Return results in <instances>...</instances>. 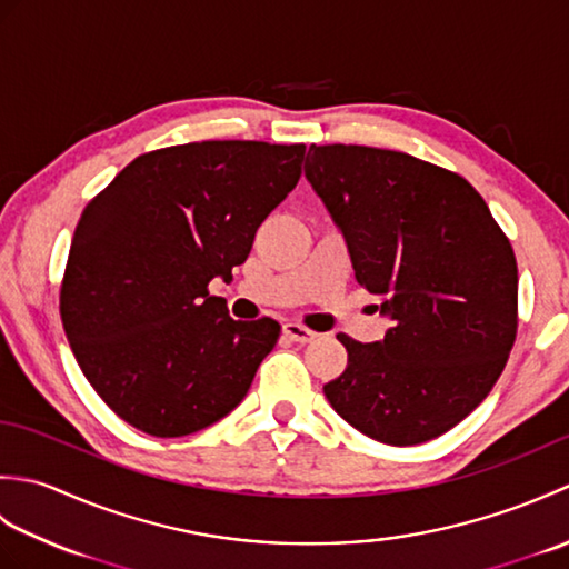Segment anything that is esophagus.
Here are the masks:
<instances>
[{"mask_svg":"<svg viewBox=\"0 0 569 569\" xmlns=\"http://www.w3.org/2000/svg\"><path fill=\"white\" fill-rule=\"evenodd\" d=\"M283 335L288 337V340L300 342V345L312 342L318 337L316 330H310V328H306V325H300V322H286L283 325Z\"/></svg>","mask_w":569,"mask_h":569,"instance_id":"esophagus-1","label":"esophagus"}]
</instances>
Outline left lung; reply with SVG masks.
<instances>
[{
	"label": "left lung",
	"instance_id": "1",
	"mask_svg": "<svg viewBox=\"0 0 569 569\" xmlns=\"http://www.w3.org/2000/svg\"><path fill=\"white\" fill-rule=\"evenodd\" d=\"M306 176L342 229L357 283L393 320L371 345L337 335L347 367L325 396L371 440L438 438L485 401L509 361V237L462 176L403 151L312 143Z\"/></svg>",
	"mask_w": 569,
	"mask_h": 569
}]
</instances>
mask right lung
Instances as JSON below:
<instances>
[{
	"instance_id": "obj_1",
	"label": "right lung",
	"mask_w": 569,
	"mask_h": 569,
	"mask_svg": "<svg viewBox=\"0 0 569 569\" xmlns=\"http://www.w3.org/2000/svg\"><path fill=\"white\" fill-rule=\"evenodd\" d=\"M306 143L192 141L137 156L70 241L60 320L84 379L153 438L224 418L281 325L232 320L210 281L232 278L303 173Z\"/></svg>"
}]
</instances>
